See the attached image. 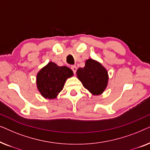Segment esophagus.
<instances>
[{"label":"esophagus","mask_w":150,"mask_h":150,"mask_svg":"<svg viewBox=\"0 0 150 150\" xmlns=\"http://www.w3.org/2000/svg\"><path fill=\"white\" fill-rule=\"evenodd\" d=\"M71 69H72L73 72L74 74L76 73V70H77V67H76V65H71Z\"/></svg>","instance_id":"1"}]
</instances>
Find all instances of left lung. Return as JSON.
<instances>
[{"label": "left lung", "mask_w": 150, "mask_h": 150, "mask_svg": "<svg viewBox=\"0 0 150 150\" xmlns=\"http://www.w3.org/2000/svg\"><path fill=\"white\" fill-rule=\"evenodd\" d=\"M76 74L84 87L93 95H100L107 87V70L101 63L93 59H87L85 67L78 69Z\"/></svg>", "instance_id": "8db88e82"}]
</instances>
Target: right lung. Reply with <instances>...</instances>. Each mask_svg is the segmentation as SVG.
<instances>
[{
  "mask_svg": "<svg viewBox=\"0 0 150 150\" xmlns=\"http://www.w3.org/2000/svg\"><path fill=\"white\" fill-rule=\"evenodd\" d=\"M73 75L69 67L49 62L37 74V87L44 98L54 99L62 91L66 80Z\"/></svg>",
  "mask_w": 150,
  "mask_h": 150,
  "instance_id": "obj_1",
  "label": "right lung"
}]
</instances>
